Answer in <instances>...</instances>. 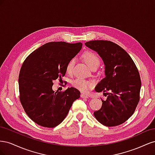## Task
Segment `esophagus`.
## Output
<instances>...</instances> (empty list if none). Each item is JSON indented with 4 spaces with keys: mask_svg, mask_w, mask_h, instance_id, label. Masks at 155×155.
I'll list each match as a JSON object with an SVG mask.
<instances>
[{
    "mask_svg": "<svg viewBox=\"0 0 155 155\" xmlns=\"http://www.w3.org/2000/svg\"><path fill=\"white\" fill-rule=\"evenodd\" d=\"M81 97L82 98H88V96L86 95V94H81Z\"/></svg>",
    "mask_w": 155,
    "mask_h": 155,
    "instance_id": "obj_1",
    "label": "esophagus"
}]
</instances>
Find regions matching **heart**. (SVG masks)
Listing matches in <instances>:
<instances>
[{"label":"heart","mask_w":155,"mask_h":155,"mask_svg":"<svg viewBox=\"0 0 155 155\" xmlns=\"http://www.w3.org/2000/svg\"><path fill=\"white\" fill-rule=\"evenodd\" d=\"M83 58L90 68L93 65H99L100 64L99 58L97 57V55L95 53L92 52V51H85L83 54ZM75 62H76V59L73 58L70 59L67 63L66 67V71L68 74H71L72 72ZM72 85L74 88L78 89L79 91L83 92H87L93 87L94 83L92 81H87L85 80V79L77 78L72 81Z\"/></svg>","instance_id":"b5f03b06"}]
</instances>
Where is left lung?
<instances>
[{
	"mask_svg": "<svg viewBox=\"0 0 155 155\" xmlns=\"http://www.w3.org/2000/svg\"><path fill=\"white\" fill-rule=\"evenodd\" d=\"M85 45L96 51L105 64V77L95 91L109 92L105 93L107 100H101V108L94 115L107 127L122 124L133 114L140 100L141 79L138 68L128 53L113 42L95 40Z\"/></svg>",
	"mask_w": 155,
	"mask_h": 155,
	"instance_id": "obj_1",
	"label": "left lung"
}]
</instances>
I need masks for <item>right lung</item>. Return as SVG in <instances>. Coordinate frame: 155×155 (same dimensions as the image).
I'll list each match as a JSON object with an SVG mask.
<instances>
[{
    "label": "right lung",
    "instance_id": "1",
    "mask_svg": "<svg viewBox=\"0 0 155 155\" xmlns=\"http://www.w3.org/2000/svg\"><path fill=\"white\" fill-rule=\"evenodd\" d=\"M82 48V43L50 42L31 53L18 76L19 98L29 118L44 127L53 128L66 118L73 102L80 97L74 87L52 90L53 81L66 74V67Z\"/></svg>",
    "mask_w": 155,
    "mask_h": 155
}]
</instances>
